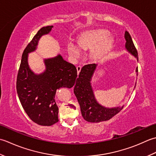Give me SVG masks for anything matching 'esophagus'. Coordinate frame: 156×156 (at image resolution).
I'll list each match as a JSON object with an SVG mask.
<instances>
[{
	"instance_id": "34e87169",
	"label": "esophagus",
	"mask_w": 156,
	"mask_h": 156,
	"mask_svg": "<svg viewBox=\"0 0 156 156\" xmlns=\"http://www.w3.org/2000/svg\"><path fill=\"white\" fill-rule=\"evenodd\" d=\"M81 66H77V71L78 75L79 74V72L81 71Z\"/></svg>"
}]
</instances>
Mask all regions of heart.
<instances>
[{"label": "heart", "instance_id": "1", "mask_svg": "<svg viewBox=\"0 0 156 156\" xmlns=\"http://www.w3.org/2000/svg\"><path fill=\"white\" fill-rule=\"evenodd\" d=\"M108 32L104 30H94L85 34L79 40V45L73 42H70L67 45V50L71 58L77 61L81 58L82 51H87L94 48L93 56L99 59L106 54L112 46L113 39L108 36Z\"/></svg>", "mask_w": 156, "mask_h": 156}]
</instances>
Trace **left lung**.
I'll return each instance as SVG.
<instances>
[{
  "label": "left lung",
  "mask_w": 156,
  "mask_h": 156,
  "mask_svg": "<svg viewBox=\"0 0 156 156\" xmlns=\"http://www.w3.org/2000/svg\"><path fill=\"white\" fill-rule=\"evenodd\" d=\"M125 49L137 59V51L134 46L132 38L128 31H125ZM98 65L90 64L83 66L75 85L74 94L78 100L82 116L87 122H100L112 119L122 109L124 106L107 108L98 103L95 97L91 86V79ZM135 72L138 75V69ZM136 86V83L134 89Z\"/></svg>",
  "instance_id": "8db88e82"
}]
</instances>
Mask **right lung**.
<instances>
[{"label": "right lung", "mask_w": 156, "mask_h": 156, "mask_svg": "<svg viewBox=\"0 0 156 156\" xmlns=\"http://www.w3.org/2000/svg\"><path fill=\"white\" fill-rule=\"evenodd\" d=\"M52 25L43 27L28 44L22 55L17 79V92L25 112L30 119L42 126H51L58 121V108L56 103V90L71 88L77 77L75 66L58 55L44 58L45 70L36 74L28 64V55L37 49L38 42L48 34Z\"/></svg>", "instance_id": "obj_1"}]
</instances>
